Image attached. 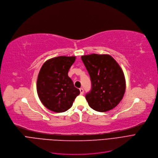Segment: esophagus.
<instances>
[{
	"instance_id": "esophagus-1",
	"label": "esophagus",
	"mask_w": 158,
	"mask_h": 158,
	"mask_svg": "<svg viewBox=\"0 0 158 158\" xmlns=\"http://www.w3.org/2000/svg\"><path fill=\"white\" fill-rule=\"evenodd\" d=\"M80 94H84V89L83 88H80Z\"/></svg>"
}]
</instances>
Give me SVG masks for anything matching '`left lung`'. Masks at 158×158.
Returning a JSON list of instances; mask_svg holds the SVG:
<instances>
[{"instance_id":"obj_1","label":"left lung","mask_w":158,"mask_h":158,"mask_svg":"<svg viewBox=\"0 0 158 158\" xmlns=\"http://www.w3.org/2000/svg\"><path fill=\"white\" fill-rule=\"evenodd\" d=\"M91 81V89L85 95L89 106L98 112L114 109L123 98L125 79L121 67L109 55L81 56Z\"/></svg>"}]
</instances>
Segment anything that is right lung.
<instances>
[{
	"label": "right lung",
	"instance_id": "add662e5",
	"mask_svg": "<svg viewBox=\"0 0 158 158\" xmlns=\"http://www.w3.org/2000/svg\"><path fill=\"white\" fill-rule=\"evenodd\" d=\"M75 56H58L48 60L42 66L37 79L39 98L48 109L63 112L69 109L80 90L68 77Z\"/></svg>",
	"mask_w": 158,
	"mask_h": 158
}]
</instances>
